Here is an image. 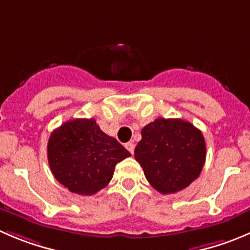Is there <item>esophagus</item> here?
Returning <instances> with one entry per match:
<instances>
[{"label":"esophagus","mask_w":250,"mask_h":250,"mask_svg":"<svg viewBox=\"0 0 250 250\" xmlns=\"http://www.w3.org/2000/svg\"><path fill=\"white\" fill-rule=\"evenodd\" d=\"M125 147H126V149L130 152V153L134 154V151H135V145H134V142H127V144L125 145Z\"/></svg>","instance_id":"obj_1"}]
</instances>
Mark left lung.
I'll use <instances>...</instances> for the list:
<instances>
[{"label": "left lung", "mask_w": 250, "mask_h": 250, "mask_svg": "<svg viewBox=\"0 0 250 250\" xmlns=\"http://www.w3.org/2000/svg\"><path fill=\"white\" fill-rule=\"evenodd\" d=\"M135 148L149 184L161 194L189 187L205 165V139L199 129L182 119L158 118L142 129Z\"/></svg>", "instance_id": "1"}]
</instances>
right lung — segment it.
Returning <instances> with one entry per match:
<instances>
[{
  "label": "right lung",
  "mask_w": 250,
  "mask_h": 250,
  "mask_svg": "<svg viewBox=\"0 0 250 250\" xmlns=\"http://www.w3.org/2000/svg\"><path fill=\"white\" fill-rule=\"evenodd\" d=\"M130 152L108 136L94 119H73L52 131L47 159L60 184L78 195H93L109 184L116 163Z\"/></svg>",
  "instance_id": "add662e5"
}]
</instances>
